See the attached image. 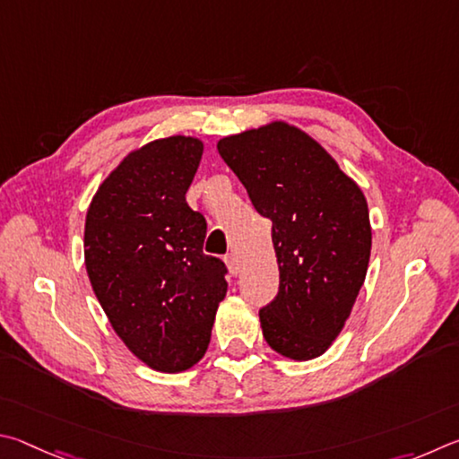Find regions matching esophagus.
Returning a JSON list of instances; mask_svg holds the SVG:
<instances>
[{"mask_svg":"<svg viewBox=\"0 0 459 459\" xmlns=\"http://www.w3.org/2000/svg\"><path fill=\"white\" fill-rule=\"evenodd\" d=\"M225 266H228L231 276H238L239 270H242V268H239V260H238L236 254H228V255H225Z\"/></svg>","mask_w":459,"mask_h":459,"instance_id":"34e87169","label":"esophagus"}]
</instances>
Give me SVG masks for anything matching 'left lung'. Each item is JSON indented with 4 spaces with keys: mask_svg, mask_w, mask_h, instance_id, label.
<instances>
[{
    "mask_svg": "<svg viewBox=\"0 0 459 459\" xmlns=\"http://www.w3.org/2000/svg\"><path fill=\"white\" fill-rule=\"evenodd\" d=\"M217 151L272 221L280 286L260 310L264 339L288 359H316L342 331L367 276L363 191L312 136L286 123L225 136Z\"/></svg>",
    "mask_w": 459,
    "mask_h": 459,
    "instance_id": "1",
    "label": "left lung"
}]
</instances>
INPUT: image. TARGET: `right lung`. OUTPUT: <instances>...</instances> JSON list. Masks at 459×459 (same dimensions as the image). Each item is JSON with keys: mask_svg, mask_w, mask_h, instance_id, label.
<instances>
[{"mask_svg": "<svg viewBox=\"0 0 459 459\" xmlns=\"http://www.w3.org/2000/svg\"><path fill=\"white\" fill-rule=\"evenodd\" d=\"M204 143L167 136L123 159L92 197L84 260L92 290L134 357L181 373L205 355L228 268L204 254L205 217L185 201Z\"/></svg>", "mask_w": 459, "mask_h": 459, "instance_id": "obj_1", "label": "right lung"}]
</instances>
